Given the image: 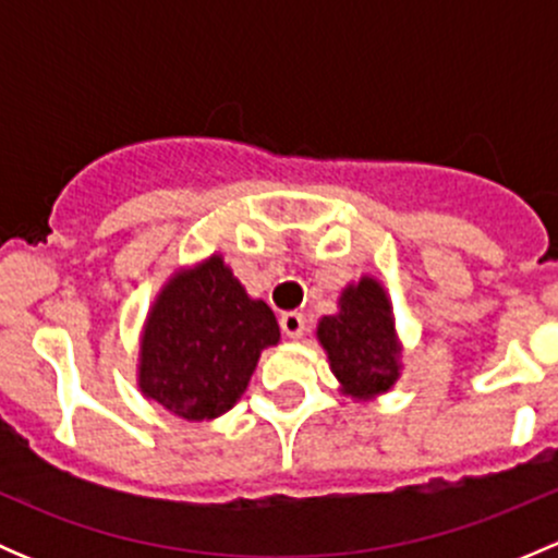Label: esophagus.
Listing matches in <instances>:
<instances>
[{
	"mask_svg": "<svg viewBox=\"0 0 558 558\" xmlns=\"http://www.w3.org/2000/svg\"><path fill=\"white\" fill-rule=\"evenodd\" d=\"M280 329H283V335L291 337V340H300V337L305 335V315L296 311L283 313L280 315Z\"/></svg>",
	"mask_w": 558,
	"mask_h": 558,
	"instance_id": "34e87169",
	"label": "esophagus"
}]
</instances>
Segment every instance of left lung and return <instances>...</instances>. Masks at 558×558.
Masks as SVG:
<instances>
[{"label":"left lung","mask_w":558,"mask_h":558,"mask_svg":"<svg viewBox=\"0 0 558 558\" xmlns=\"http://www.w3.org/2000/svg\"><path fill=\"white\" fill-rule=\"evenodd\" d=\"M335 315L318 320V342L340 391L353 399L386 393L399 378V340L393 329L391 302L375 278H362L342 291Z\"/></svg>","instance_id":"1"}]
</instances>
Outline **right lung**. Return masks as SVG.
I'll return each mask as SVG.
<instances>
[{"mask_svg":"<svg viewBox=\"0 0 558 558\" xmlns=\"http://www.w3.org/2000/svg\"><path fill=\"white\" fill-rule=\"evenodd\" d=\"M278 340L267 302L251 300L216 253L174 272L156 296L140 342V391L185 421L218 418Z\"/></svg>","mask_w":558,"mask_h":558,"instance_id":"right-lung-1","label":"right lung"}]
</instances>
